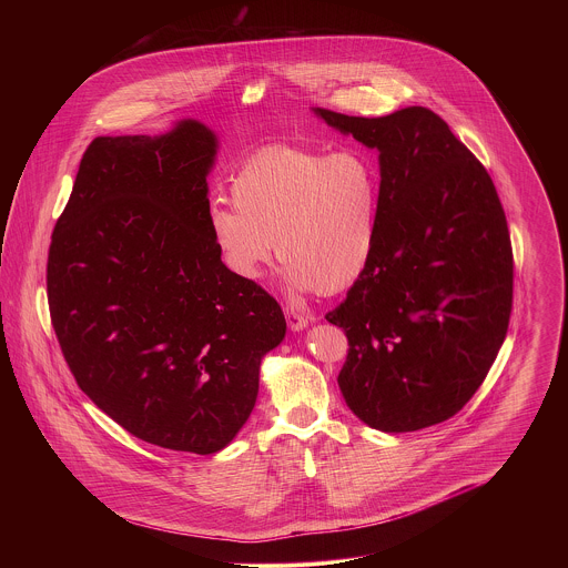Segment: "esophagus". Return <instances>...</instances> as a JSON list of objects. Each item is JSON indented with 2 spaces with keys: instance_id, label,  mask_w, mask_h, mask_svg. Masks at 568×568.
Returning <instances> with one entry per match:
<instances>
[{
  "instance_id": "1",
  "label": "esophagus",
  "mask_w": 568,
  "mask_h": 568,
  "mask_svg": "<svg viewBox=\"0 0 568 568\" xmlns=\"http://www.w3.org/2000/svg\"><path fill=\"white\" fill-rule=\"evenodd\" d=\"M285 320H287V325H290L292 332H302L308 325V320L304 315H300L296 311H290V308L285 311Z\"/></svg>"
}]
</instances>
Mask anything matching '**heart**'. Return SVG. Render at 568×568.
Listing matches in <instances>:
<instances>
[{
    "label": "heart",
    "mask_w": 568,
    "mask_h": 568,
    "mask_svg": "<svg viewBox=\"0 0 568 568\" xmlns=\"http://www.w3.org/2000/svg\"><path fill=\"white\" fill-rule=\"evenodd\" d=\"M232 202L211 209L209 232L221 262L241 281L262 278L274 244L296 294H336L371 262L378 172L357 149H264L236 172Z\"/></svg>",
    "instance_id": "b5f03b06"
}]
</instances>
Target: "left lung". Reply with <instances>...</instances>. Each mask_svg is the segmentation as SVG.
<instances>
[{"mask_svg": "<svg viewBox=\"0 0 568 568\" xmlns=\"http://www.w3.org/2000/svg\"><path fill=\"white\" fill-rule=\"evenodd\" d=\"M313 110L377 149L381 172L371 262L325 315L349 341L343 398L381 433L440 424L479 389L509 327L514 251L496 187L433 110Z\"/></svg>", "mask_w": 568, "mask_h": 568, "instance_id": "1", "label": "left lung"}]
</instances>
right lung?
<instances>
[{"label":"right lung","mask_w":568,"mask_h":568,"mask_svg":"<svg viewBox=\"0 0 568 568\" xmlns=\"http://www.w3.org/2000/svg\"><path fill=\"white\" fill-rule=\"evenodd\" d=\"M216 149L195 119L95 138L47 266L54 334L82 392L138 438L200 456L241 433L260 364L287 329L276 300L216 253Z\"/></svg>","instance_id":"1"}]
</instances>
